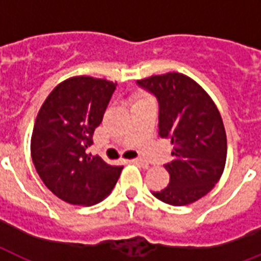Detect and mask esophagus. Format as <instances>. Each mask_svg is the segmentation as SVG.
Here are the masks:
<instances>
[{
    "label": "esophagus",
    "mask_w": 261,
    "mask_h": 261,
    "mask_svg": "<svg viewBox=\"0 0 261 261\" xmlns=\"http://www.w3.org/2000/svg\"><path fill=\"white\" fill-rule=\"evenodd\" d=\"M133 163H134V164H139V165H142V167H145V168L149 167V163H147L146 160H145V159H141V157H138V159H134V160H133Z\"/></svg>",
    "instance_id": "1"
}]
</instances>
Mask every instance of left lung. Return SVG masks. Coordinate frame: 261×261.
<instances>
[{"label": "left lung", "mask_w": 261, "mask_h": 261, "mask_svg": "<svg viewBox=\"0 0 261 261\" xmlns=\"http://www.w3.org/2000/svg\"><path fill=\"white\" fill-rule=\"evenodd\" d=\"M160 107L159 135L171 141L172 161L164 167L171 180L153 192L172 206H186L208 194L225 169L226 133L218 108L199 84L180 73L138 80Z\"/></svg>", "instance_id": "1"}]
</instances>
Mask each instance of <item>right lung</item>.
Here are the masks:
<instances>
[{"instance_id":"1","label":"right lung","mask_w":261,"mask_h":261,"mask_svg":"<svg viewBox=\"0 0 261 261\" xmlns=\"http://www.w3.org/2000/svg\"><path fill=\"white\" fill-rule=\"evenodd\" d=\"M116 83L88 75L65 80L35 120L31 155L46 187L70 204L92 206L114 190L123 167L88 154Z\"/></svg>"}]
</instances>
